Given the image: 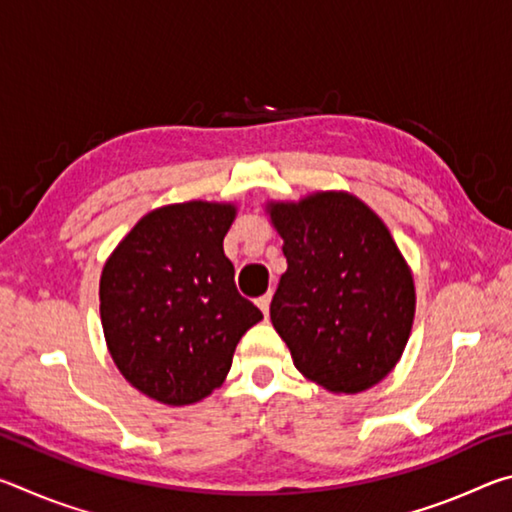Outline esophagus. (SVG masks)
<instances>
[{
	"label": "esophagus",
	"mask_w": 512,
	"mask_h": 512,
	"mask_svg": "<svg viewBox=\"0 0 512 512\" xmlns=\"http://www.w3.org/2000/svg\"><path fill=\"white\" fill-rule=\"evenodd\" d=\"M257 307L262 309L264 316H268V309H271V293H264L262 298H257Z\"/></svg>",
	"instance_id": "1"
}]
</instances>
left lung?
<instances>
[{
	"label": "left lung",
	"instance_id": "left-lung-1",
	"mask_svg": "<svg viewBox=\"0 0 512 512\" xmlns=\"http://www.w3.org/2000/svg\"><path fill=\"white\" fill-rule=\"evenodd\" d=\"M287 271L271 302L293 366L354 395L395 368L411 336L415 284L391 230L350 192L268 201Z\"/></svg>",
	"mask_w": 512,
	"mask_h": 512
}]
</instances>
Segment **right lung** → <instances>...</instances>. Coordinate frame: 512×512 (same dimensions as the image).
Returning <instances> with one entry per match:
<instances>
[{
  "label": "right lung",
  "mask_w": 512,
  "mask_h": 512,
  "mask_svg": "<svg viewBox=\"0 0 512 512\" xmlns=\"http://www.w3.org/2000/svg\"><path fill=\"white\" fill-rule=\"evenodd\" d=\"M235 203L187 201L144 214L101 271L99 311L112 361L155 402L187 406L228 377L241 336L262 320L235 287L223 237Z\"/></svg>",
  "instance_id": "add662e5"
}]
</instances>
